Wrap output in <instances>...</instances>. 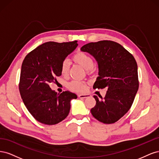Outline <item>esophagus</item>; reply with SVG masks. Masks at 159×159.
<instances>
[{
    "label": "esophagus",
    "mask_w": 159,
    "mask_h": 159,
    "mask_svg": "<svg viewBox=\"0 0 159 159\" xmlns=\"http://www.w3.org/2000/svg\"><path fill=\"white\" fill-rule=\"evenodd\" d=\"M90 97L89 95H87V94H80L78 95V98H81V99H84V98H87Z\"/></svg>",
    "instance_id": "obj_1"
}]
</instances>
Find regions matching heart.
Listing matches in <instances>:
<instances>
[{
    "mask_svg": "<svg viewBox=\"0 0 159 159\" xmlns=\"http://www.w3.org/2000/svg\"><path fill=\"white\" fill-rule=\"evenodd\" d=\"M75 63L82 66L88 72H92L93 71V59L87 53L84 52H78L72 57ZM70 70V61L68 60L65 59L62 61L61 64V73L64 76L68 75ZM68 88L76 92H83L86 89V84L84 81L78 80H72L67 84Z\"/></svg>",
    "mask_w": 159,
    "mask_h": 159,
    "instance_id": "b5f03b06",
    "label": "heart"
}]
</instances>
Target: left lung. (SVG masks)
Segmentation results:
<instances>
[{
  "label": "left lung",
  "mask_w": 159,
  "mask_h": 159,
  "mask_svg": "<svg viewBox=\"0 0 159 159\" xmlns=\"http://www.w3.org/2000/svg\"><path fill=\"white\" fill-rule=\"evenodd\" d=\"M97 60L99 77L93 89L107 88L104 98L96 101L91 113L99 121L117 122L131 108L139 88L137 64L133 56L119 43L111 40L90 42L81 47Z\"/></svg>",
  "instance_id": "1"
}]
</instances>
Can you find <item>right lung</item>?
Wrapping results in <instances>:
<instances>
[{
    "mask_svg": "<svg viewBox=\"0 0 159 159\" xmlns=\"http://www.w3.org/2000/svg\"><path fill=\"white\" fill-rule=\"evenodd\" d=\"M77 42L44 43L23 60L19 91L28 111L43 124L52 125L63 121L69 114L70 101L77 98L69 91L57 94L49 85L61 75V62L75 49Z\"/></svg>",
    "mask_w": 159,
    "mask_h": 159,
    "instance_id": "add662e5",
    "label": "right lung"
}]
</instances>
